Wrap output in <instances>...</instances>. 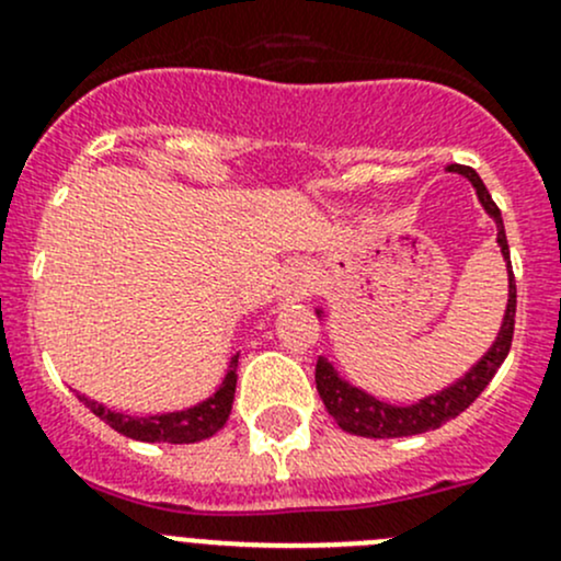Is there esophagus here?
<instances>
[{
	"instance_id": "1",
	"label": "esophagus",
	"mask_w": 561,
	"mask_h": 561,
	"mask_svg": "<svg viewBox=\"0 0 561 561\" xmlns=\"http://www.w3.org/2000/svg\"><path fill=\"white\" fill-rule=\"evenodd\" d=\"M309 290H311L309 279H306L304 274H298V271H293V276L287 279V285H285V296L304 298V296H309Z\"/></svg>"
}]
</instances>
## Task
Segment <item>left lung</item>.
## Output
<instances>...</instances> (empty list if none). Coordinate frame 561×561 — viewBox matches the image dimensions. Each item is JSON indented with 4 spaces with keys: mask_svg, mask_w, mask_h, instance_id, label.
Segmentation results:
<instances>
[{
    "mask_svg": "<svg viewBox=\"0 0 561 561\" xmlns=\"http://www.w3.org/2000/svg\"><path fill=\"white\" fill-rule=\"evenodd\" d=\"M451 172H459L468 176L476 185V193H479L483 209L497 220V244L503 250V257L508 261V279H511V296H508V311H505L503 330H500L497 341H494L492 350L486 352V357L465 376L462 381L444 389L440 394H433V398H424L416 405H389L381 403V400L370 398L363 389L346 385L344 379H339V374L333 370V365L325 363V359H317V389H320V398L325 403L328 414L339 422L341 430L352 435H365V438H403V435H420L427 433V430L440 427L454 416L462 414L470 403L483 392V387L494 379L497 368L503 365V359L508 357L511 341H514V325H516V276L514 268H511V252H508V239H505L503 217H500L497 204L489 196L486 185L481 182V176L473 172L470 167H459V163H451Z\"/></svg>",
    "mask_w": 561,
    "mask_h": 561,
    "instance_id": "obj_1",
    "label": "left lung"
}]
</instances>
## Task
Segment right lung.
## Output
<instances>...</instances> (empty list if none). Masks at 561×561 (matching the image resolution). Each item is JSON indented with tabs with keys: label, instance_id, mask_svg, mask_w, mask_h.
I'll list each match as a JSON object with an SVG mask.
<instances>
[{
	"label": "right lung",
	"instance_id": "add662e5",
	"mask_svg": "<svg viewBox=\"0 0 561 561\" xmlns=\"http://www.w3.org/2000/svg\"><path fill=\"white\" fill-rule=\"evenodd\" d=\"M236 365H239V355L231 357L228 365L226 381L220 389L211 394L204 403L193 405L187 411H176V414H161V416H128L110 411L107 405L96 403L91 398H82V403L93 411L102 422H107L112 430L134 440H147V444H196V440L211 438L222 424L231 416L233 392H236Z\"/></svg>",
	"mask_w": 561,
	"mask_h": 561
}]
</instances>
